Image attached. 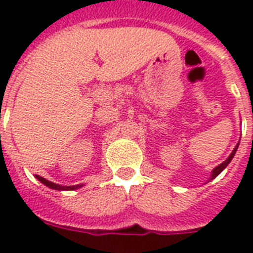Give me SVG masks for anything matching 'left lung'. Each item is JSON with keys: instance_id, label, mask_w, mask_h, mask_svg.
<instances>
[{"instance_id": "8db88e82", "label": "left lung", "mask_w": 253, "mask_h": 253, "mask_svg": "<svg viewBox=\"0 0 253 253\" xmlns=\"http://www.w3.org/2000/svg\"><path fill=\"white\" fill-rule=\"evenodd\" d=\"M238 146H239V144H238ZM238 146L235 147V150L232 151V154L230 155V156H228V159H227V160H226V162H223V163H222V164H219V166L216 167V168L214 169V170H212L211 178H210V180H212V178H215V177L218 176V174H219V173L222 172V170H223V169L226 168V167L228 166V164H230V162H231V160H232V158H234V155H235L236 150H238Z\"/></svg>"}]
</instances>
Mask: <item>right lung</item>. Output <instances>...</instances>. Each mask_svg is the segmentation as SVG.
Returning a JSON list of instances; mask_svg holds the SVG:
<instances>
[{"label":"right lung","instance_id":"right-lung-1","mask_svg":"<svg viewBox=\"0 0 253 253\" xmlns=\"http://www.w3.org/2000/svg\"><path fill=\"white\" fill-rule=\"evenodd\" d=\"M37 178L41 181L42 184H44L45 186H48V188H51V189H56V190H73V189L81 188V186H83V185H75V186H60V185L53 184V182H51V181H48V180H45V178H43V177H41V176H37Z\"/></svg>","mask_w":253,"mask_h":253}]
</instances>
